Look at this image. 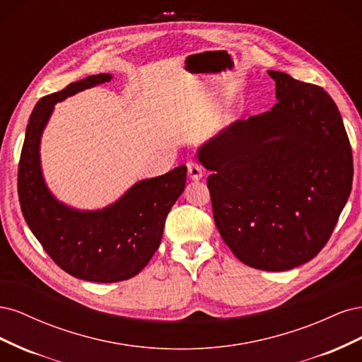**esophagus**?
Here are the masks:
<instances>
[{
	"instance_id": "esophagus-1",
	"label": "esophagus",
	"mask_w": 362,
	"mask_h": 362,
	"mask_svg": "<svg viewBox=\"0 0 362 362\" xmlns=\"http://www.w3.org/2000/svg\"><path fill=\"white\" fill-rule=\"evenodd\" d=\"M187 173H189V178L198 181L204 177V168L201 164L194 163V161H189L187 163Z\"/></svg>"
}]
</instances>
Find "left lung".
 Returning a JSON list of instances; mask_svg holds the SVG:
<instances>
[{"label":"left lung","mask_w":362,"mask_h":362,"mask_svg":"<svg viewBox=\"0 0 362 362\" xmlns=\"http://www.w3.org/2000/svg\"><path fill=\"white\" fill-rule=\"evenodd\" d=\"M276 100L238 119L198 149L223 242L250 266L282 272L313 259L349 199L354 160L332 98L322 87L269 71Z\"/></svg>","instance_id":"obj_1"}]
</instances>
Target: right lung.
Segmentation results:
<instances>
[{
  "mask_svg": "<svg viewBox=\"0 0 362 362\" xmlns=\"http://www.w3.org/2000/svg\"><path fill=\"white\" fill-rule=\"evenodd\" d=\"M112 78L110 74L90 75L42 98L28 119L18 169L21 210L31 233L59 267L90 282L125 281L145 269L187 178V168L178 166L137 181L101 210H76L51 193L42 173L40 139L54 105Z\"/></svg>",
  "mask_w": 362,
  "mask_h": 362,
  "instance_id": "1",
  "label": "right lung"
}]
</instances>
